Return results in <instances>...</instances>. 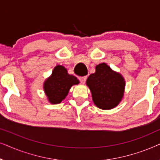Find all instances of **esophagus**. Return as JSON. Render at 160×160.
Returning <instances> with one entry per match:
<instances>
[{"mask_svg":"<svg viewBox=\"0 0 160 160\" xmlns=\"http://www.w3.org/2000/svg\"><path fill=\"white\" fill-rule=\"evenodd\" d=\"M87 80V76H82V77H79V81L81 82V83L82 84H84L85 82Z\"/></svg>","mask_w":160,"mask_h":160,"instance_id":"obj_1","label":"esophagus"}]
</instances>
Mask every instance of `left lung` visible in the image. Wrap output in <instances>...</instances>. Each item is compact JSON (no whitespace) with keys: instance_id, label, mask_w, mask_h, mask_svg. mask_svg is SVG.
Listing matches in <instances>:
<instances>
[{"instance_id":"1","label":"left lung","mask_w":160,"mask_h":160,"mask_svg":"<svg viewBox=\"0 0 160 160\" xmlns=\"http://www.w3.org/2000/svg\"><path fill=\"white\" fill-rule=\"evenodd\" d=\"M86 84L94 103L102 110L114 108L124 98L125 80L105 62L96 65L95 73L89 75Z\"/></svg>"}]
</instances>
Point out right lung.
<instances>
[{"instance_id":"right-lung-1","label":"right lung","mask_w":160,"mask_h":160,"mask_svg":"<svg viewBox=\"0 0 160 160\" xmlns=\"http://www.w3.org/2000/svg\"><path fill=\"white\" fill-rule=\"evenodd\" d=\"M78 84L79 81L76 76L70 75L64 66L58 65L44 81L43 88L48 101L52 104H58L66 98L71 87Z\"/></svg>"}]
</instances>
